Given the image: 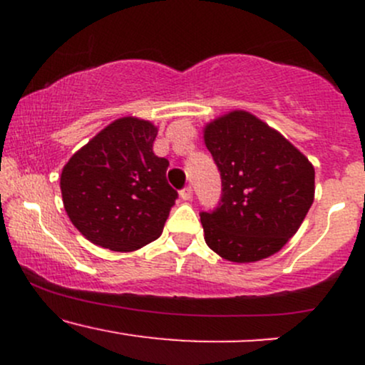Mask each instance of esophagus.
<instances>
[{
  "mask_svg": "<svg viewBox=\"0 0 365 365\" xmlns=\"http://www.w3.org/2000/svg\"><path fill=\"white\" fill-rule=\"evenodd\" d=\"M192 195H194V190H192V187H190V185L183 187L182 190H180V197H182L183 200H190V199H192Z\"/></svg>",
  "mask_w": 365,
  "mask_h": 365,
  "instance_id": "esophagus-1",
  "label": "esophagus"
}]
</instances>
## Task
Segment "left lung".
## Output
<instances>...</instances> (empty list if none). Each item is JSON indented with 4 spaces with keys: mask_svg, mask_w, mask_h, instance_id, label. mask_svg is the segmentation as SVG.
<instances>
[{
    "mask_svg": "<svg viewBox=\"0 0 365 365\" xmlns=\"http://www.w3.org/2000/svg\"><path fill=\"white\" fill-rule=\"evenodd\" d=\"M204 140L221 177L220 202L200 212L206 244L232 262L278 252L314 202L309 159L247 111L211 121Z\"/></svg>",
    "mask_w": 365,
    "mask_h": 365,
    "instance_id": "obj_1",
    "label": "left lung"
}]
</instances>
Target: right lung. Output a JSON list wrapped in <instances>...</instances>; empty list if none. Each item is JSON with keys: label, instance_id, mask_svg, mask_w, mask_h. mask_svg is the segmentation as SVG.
Returning a JSON list of instances; mask_svg holds the SVG:
<instances>
[{"label": "right lung", "instance_id": "add662e5", "mask_svg": "<svg viewBox=\"0 0 365 365\" xmlns=\"http://www.w3.org/2000/svg\"><path fill=\"white\" fill-rule=\"evenodd\" d=\"M156 135L149 121L120 118L63 168L65 211L92 244L128 252L161 235L178 192L166 180L170 161L153 153Z\"/></svg>", "mask_w": 365, "mask_h": 365}]
</instances>
